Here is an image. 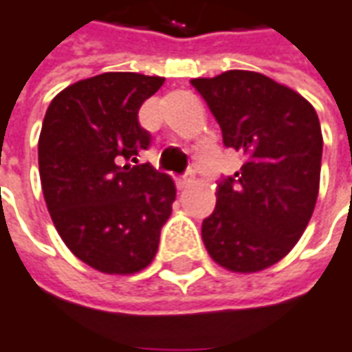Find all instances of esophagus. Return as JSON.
Here are the masks:
<instances>
[{"label": "esophagus", "instance_id": "34e87169", "mask_svg": "<svg viewBox=\"0 0 352 352\" xmlns=\"http://www.w3.org/2000/svg\"><path fill=\"white\" fill-rule=\"evenodd\" d=\"M191 182H193V174L190 172V174H186V176L178 182V188H180V190H186L188 186H191Z\"/></svg>", "mask_w": 352, "mask_h": 352}]
</instances>
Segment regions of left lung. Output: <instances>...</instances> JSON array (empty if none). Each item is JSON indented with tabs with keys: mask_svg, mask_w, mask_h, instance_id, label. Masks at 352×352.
Returning <instances> with one entry per match:
<instances>
[{
	"mask_svg": "<svg viewBox=\"0 0 352 352\" xmlns=\"http://www.w3.org/2000/svg\"><path fill=\"white\" fill-rule=\"evenodd\" d=\"M191 86L207 101L226 147L245 162L217 190L201 236L210 258L237 274L280 263L301 239L320 190L322 130L301 94L254 70H226Z\"/></svg>",
	"mask_w": 352,
	"mask_h": 352,
	"instance_id": "obj_1",
	"label": "left lung"
}]
</instances>
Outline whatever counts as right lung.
<instances>
[{
    "label": "right lung",
    "instance_id": "obj_1",
    "mask_svg": "<svg viewBox=\"0 0 352 352\" xmlns=\"http://www.w3.org/2000/svg\"><path fill=\"white\" fill-rule=\"evenodd\" d=\"M162 84L103 72L59 91L43 116L38 164L51 220L72 254L103 274L153 263L176 199L170 176L135 159L149 145L138 111Z\"/></svg>",
    "mask_w": 352,
    "mask_h": 352
}]
</instances>
